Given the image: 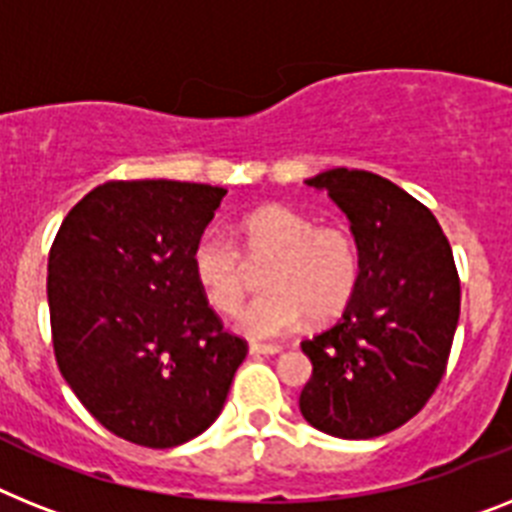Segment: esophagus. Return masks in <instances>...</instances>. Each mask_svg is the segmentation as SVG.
I'll use <instances>...</instances> for the list:
<instances>
[{"mask_svg":"<svg viewBox=\"0 0 512 512\" xmlns=\"http://www.w3.org/2000/svg\"><path fill=\"white\" fill-rule=\"evenodd\" d=\"M248 353H251V356H277V353H282V345H261V342H251V345H248Z\"/></svg>","mask_w":512,"mask_h":512,"instance_id":"obj_1","label":"esophagus"}]
</instances>
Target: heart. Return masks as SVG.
Listing matches in <instances>:
<instances>
[{
    "label": "heart",
    "mask_w": 512,
    "mask_h": 512,
    "mask_svg": "<svg viewBox=\"0 0 512 512\" xmlns=\"http://www.w3.org/2000/svg\"><path fill=\"white\" fill-rule=\"evenodd\" d=\"M240 246L251 264H265L264 290L238 316L253 340L280 337L303 322H327L348 306L361 277V251L345 225H314L285 204H266L240 222ZM193 277L219 314L238 311L248 290V266L225 232L206 230L196 240Z\"/></svg>",
    "instance_id": "1"
}]
</instances>
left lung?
<instances>
[{
  "mask_svg": "<svg viewBox=\"0 0 512 512\" xmlns=\"http://www.w3.org/2000/svg\"><path fill=\"white\" fill-rule=\"evenodd\" d=\"M306 185L350 219L361 277L340 319L301 342L314 366L301 413L332 437H379L416 416L445 377L460 316L453 248L432 211L374 172L337 167Z\"/></svg>",
  "mask_w": 512,
  "mask_h": 512,
  "instance_id": "1",
  "label": "left lung"
}]
</instances>
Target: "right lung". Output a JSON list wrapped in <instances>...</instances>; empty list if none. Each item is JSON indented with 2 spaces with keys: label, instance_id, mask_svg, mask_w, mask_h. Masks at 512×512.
<instances>
[{
  "label": "right lung",
  "instance_id": "1",
  "mask_svg": "<svg viewBox=\"0 0 512 512\" xmlns=\"http://www.w3.org/2000/svg\"><path fill=\"white\" fill-rule=\"evenodd\" d=\"M225 193L112 180L70 209L49 251L59 371L104 429L135 445L164 450L206 432L248 353L190 264Z\"/></svg>",
  "mask_w": 512,
  "mask_h": 512
}]
</instances>
